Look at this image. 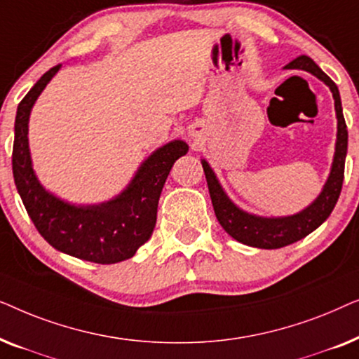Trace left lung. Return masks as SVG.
Instances as JSON below:
<instances>
[{
    "instance_id": "obj_1",
    "label": "left lung",
    "mask_w": 359,
    "mask_h": 359,
    "mask_svg": "<svg viewBox=\"0 0 359 359\" xmlns=\"http://www.w3.org/2000/svg\"><path fill=\"white\" fill-rule=\"evenodd\" d=\"M286 68H292V70H306L312 75H316L318 80H322L325 85L330 88L333 100H335V111H337V144H335V155H333V163L330 170V176H328L325 186H323L322 193L318 198L313 201L311 205L301 212L287 215V217H259V215L248 214L237 208L225 191L220 186L217 176L210 168L205 160L201 161L203 163L205 180H208L209 194L212 199L214 212L217 217L219 224L222 225L225 232L230 237H233L237 242L248 245V247H257L264 250L281 248L286 245H291L297 240L307 237L309 233L313 232L318 225H322L332 214L333 208H335L338 198L341 193L343 176H345V158L348 150V130L346 122L343 117L341 109V100L340 93L332 78L325 75L316 62L307 55H301L294 58L291 63H287Z\"/></svg>"
}]
</instances>
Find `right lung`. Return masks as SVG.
Listing matches in <instances>:
<instances>
[{
    "mask_svg": "<svg viewBox=\"0 0 359 359\" xmlns=\"http://www.w3.org/2000/svg\"><path fill=\"white\" fill-rule=\"evenodd\" d=\"M60 67L43 73L18 106L13 145L14 183L39 233L58 252L100 264L124 262L151 237L165 181L171 166L188 154L189 147L183 140L160 147L139 166L129 186L107 203L76 205L50 194L32 170L27 126L34 102Z\"/></svg>",
    "mask_w": 359,
    "mask_h": 359,
    "instance_id": "1",
    "label": "right lung"
}]
</instances>
